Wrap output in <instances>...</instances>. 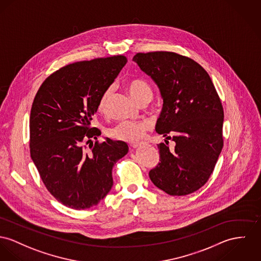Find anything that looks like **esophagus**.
Masks as SVG:
<instances>
[{"label":"esophagus","mask_w":261,"mask_h":261,"mask_svg":"<svg viewBox=\"0 0 261 261\" xmlns=\"http://www.w3.org/2000/svg\"><path fill=\"white\" fill-rule=\"evenodd\" d=\"M141 145H142V143H132L130 146L132 147V148H138V147H140Z\"/></svg>","instance_id":"obj_1"}]
</instances>
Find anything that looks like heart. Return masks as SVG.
<instances>
[{
	"label": "heart",
	"instance_id": "b5f03b06",
	"mask_svg": "<svg viewBox=\"0 0 261 261\" xmlns=\"http://www.w3.org/2000/svg\"><path fill=\"white\" fill-rule=\"evenodd\" d=\"M127 89L138 102L147 97L152 98L153 95L150 84L142 79H135L129 81L127 83ZM111 91V87L106 88L99 97L97 109L101 113L106 111ZM150 128L151 124L147 121H122L109 130V134L111 137L117 140L136 142L141 140L145 136L146 132L150 130Z\"/></svg>",
	"mask_w": 261,
	"mask_h": 261
}]
</instances>
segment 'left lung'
Segmentation results:
<instances>
[{"mask_svg":"<svg viewBox=\"0 0 261 261\" xmlns=\"http://www.w3.org/2000/svg\"><path fill=\"white\" fill-rule=\"evenodd\" d=\"M133 60L160 88L158 134L174 141L158 145L153 184L171 196L198 191L210 179L223 146V108L208 73L197 61L172 51L138 53Z\"/></svg>","mask_w":261,"mask_h":261,"instance_id":"8db88e82","label":"left lung"}]
</instances>
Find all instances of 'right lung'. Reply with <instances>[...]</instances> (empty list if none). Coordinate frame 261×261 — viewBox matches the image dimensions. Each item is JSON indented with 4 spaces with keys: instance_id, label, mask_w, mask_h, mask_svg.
I'll return each mask as SVG.
<instances>
[{
    "instance_id": "obj_1",
    "label": "right lung",
    "mask_w": 261,
    "mask_h": 261,
    "mask_svg": "<svg viewBox=\"0 0 261 261\" xmlns=\"http://www.w3.org/2000/svg\"><path fill=\"white\" fill-rule=\"evenodd\" d=\"M126 62V57L113 56L67 64L43 81L35 96L31 157L47 191L67 207L96 205L113 186L112 168L128 153L122 141L93 145L101 131L91 127L102 92Z\"/></svg>"
}]
</instances>
